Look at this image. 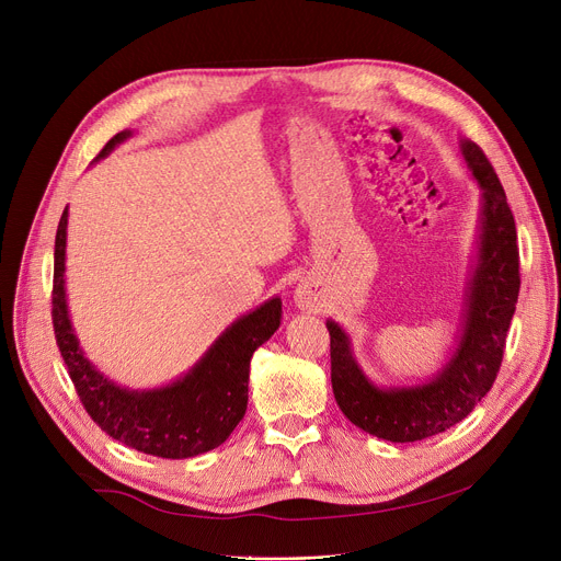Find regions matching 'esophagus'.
Returning a JSON list of instances; mask_svg holds the SVG:
<instances>
[{
	"instance_id": "1",
	"label": "esophagus",
	"mask_w": 561,
	"mask_h": 561,
	"mask_svg": "<svg viewBox=\"0 0 561 561\" xmlns=\"http://www.w3.org/2000/svg\"><path fill=\"white\" fill-rule=\"evenodd\" d=\"M293 300H296V305L300 309H309V307H313L316 298H313V290L309 286H298L296 293H293Z\"/></svg>"
}]
</instances>
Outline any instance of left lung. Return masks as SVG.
I'll use <instances>...</instances> for the list:
<instances>
[{
    "instance_id": "left-lung-1",
    "label": "left lung",
    "mask_w": 561,
    "mask_h": 561,
    "mask_svg": "<svg viewBox=\"0 0 561 561\" xmlns=\"http://www.w3.org/2000/svg\"><path fill=\"white\" fill-rule=\"evenodd\" d=\"M461 154L482 188V218L478 261L463 302V330L448 364L427 385L377 389L352 357L347 334L328 320L332 389L341 411L350 423L393 444L446 432L482 402L503 364L518 302V243L507 195L480 145L461 140Z\"/></svg>"
}]
</instances>
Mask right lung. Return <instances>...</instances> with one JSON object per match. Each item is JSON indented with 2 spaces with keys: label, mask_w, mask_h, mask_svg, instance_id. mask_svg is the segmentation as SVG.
Returning a JSON list of instances; mask_svg holds the SVG:
<instances>
[{
  "label": "right lung",
  "mask_w": 561,
  "mask_h": 561,
  "mask_svg": "<svg viewBox=\"0 0 561 561\" xmlns=\"http://www.w3.org/2000/svg\"><path fill=\"white\" fill-rule=\"evenodd\" d=\"M129 136L131 131L115 134L95 161L104 159ZM66 229L68 209L58 220L54 243L51 322L56 345L88 416L115 440L163 459H186L225 444L245 416L250 359L254 350L277 332L282 300L273 298L231 322L206 355L170 387L129 391L113 385L88 362L75 336L64 279Z\"/></svg>",
  "instance_id": "obj_1"
}]
</instances>
